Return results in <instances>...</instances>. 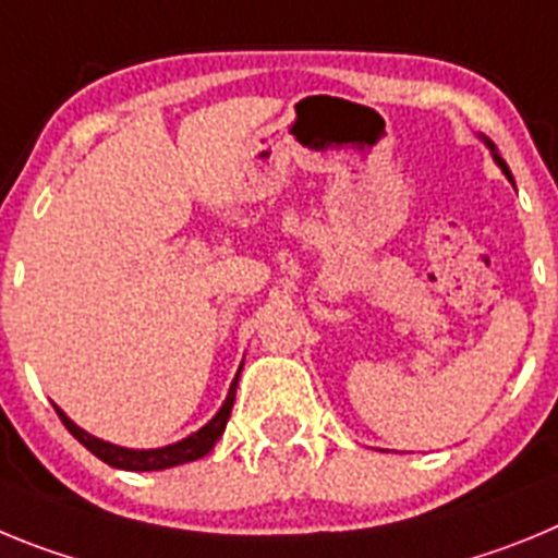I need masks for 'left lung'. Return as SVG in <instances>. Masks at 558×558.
<instances>
[{
  "instance_id": "obj_1",
  "label": "left lung",
  "mask_w": 558,
  "mask_h": 558,
  "mask_svg": "<svg viewBox=\"0 0 558 558\" xmlns=\"http://www.w3.org/2000/svg\"><path fill=\"white\" fill-rule=\"evenodd\" d=\"M477 140H481V142H483V145L489 147V153H492V159H495V165H497V167H500V170H502V175H506V179H509V181H511V184H514V175H511L509 165H506V161H502V159H500V153H497L495 142H492V140H489V136H483V133H477Z\"/></svg>"
}]
</instances>
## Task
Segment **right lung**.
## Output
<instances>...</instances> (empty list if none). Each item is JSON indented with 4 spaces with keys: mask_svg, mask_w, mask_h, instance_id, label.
Segmentation results:
<instances>
[{
    "mask_svg": "<svg viewBox=\"0 0 558 558\" xmlns=\"http://www.w3.org/2000/svg\"><path fill=\"white\" fill-rule=\"evenodd\" d=\"M240 372H243V363H240ZM240 372H236L234 383L229 386V393H226V402L220 405V411L206 422L201 430L190 433L186 438L175 441V445L167 447H153V450H131V447L111 445V441H102V438L92 436L83 427H77L61 408L56 405L58 416L66 425V430L86 447L88 452H95L100 461H106L113 470H128V472H156V470H170V466H179V463H190L204 458L211 447L218 445V438L223 436L226 422L231 416V405H234V393H236V379H240Z\"/></svg>",
    "mask_w": 558,
    "mask_h": 558,
    "instance_id": "obj_1",
    "label": "right lung"
}]
</instances>
